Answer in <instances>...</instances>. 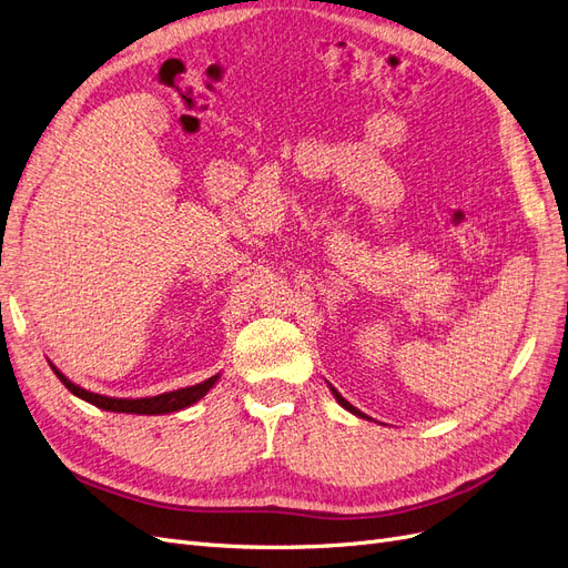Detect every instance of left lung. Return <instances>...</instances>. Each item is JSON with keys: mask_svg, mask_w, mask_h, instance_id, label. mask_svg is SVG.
Returning a JSON list of instances; mask_svg holds the SVG:
<instances>
[{"mask_svg": "<svg viewBox=\"0 0 568 568\" xmlns=\"http://www.w3.org/2000/svg\"><path fill=\"white\" fill-rule=\"evenodd\" d=\"M329 388H332V393H334V398L338 400V405H341V407H346V409L351 412V415H355V417H363V419H369L367 415H363V412H359L357 407H353V405H351V403H348L346 398H343V395H341V393H338V390H336L334 386H329Z\"/></svg>", "mask_w": 568, "mask_h": 568, "instance_id": "obj_1", "label": "left lung"}]
</instances>
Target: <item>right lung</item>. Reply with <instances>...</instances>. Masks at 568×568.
<instances>
[{"label":"right lung","mask_w":568,"mask_h":568,"mask_svg":"<svg viewBox=\"0 0 568 568\" xmlns=\"http://www.w3.org/2000/svg\"><path fill=\"white\" fill-rule=\"evenodd\" d=\"M49 367L54 369V374L61 379V384L71 390L78 398H82L84 403H92L106 412H125V415H170V412H180L189 405L199 403L205 393H209L215 382L220 379V374L211 376L196 386H186V388H178V390H168L161 395H151V398H109V395H99L92 393L88 388H82L78 384H73L63 372H59L54 367V363H49Z\"/></svg>","instance_id":"add662e5"}]
</instances>
